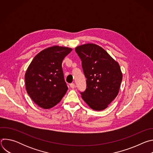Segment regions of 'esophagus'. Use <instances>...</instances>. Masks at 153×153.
<instances>
[{
  "label": "esophagus",
  "instance_id": "34e87169",
  "mask_svg": "<svg viewBox=\"0 0 153 153\" xmlns=\"http://www.w3.org/2000/svg\"><path fill=\"white\" fill-rule=\"evenodd\" d=\"M70 87H71V88H74L75 84H74V83H70Z\"/></svg>",
  "mask_w": 153,
  "mask_h": 153
}]
</instances>
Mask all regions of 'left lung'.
Returning <instances> with one entry per match:
<instances>
[{"instance_id":"1","label":"left lung","mask_w":153,"mask_h":153,"mask_svg":"<svg viewBox=\"0 0 153 153\" xmlns=\"http://www.w3.org/2000/svg\"><path fill=\"white\" fill-rule=\"evenodd\" d=\"M82 61L86 88L82 98L96 111L105 110L116 97L122 80L119 63L102 47L94 43L77 47Z\"/></svg>"}]
</instances>
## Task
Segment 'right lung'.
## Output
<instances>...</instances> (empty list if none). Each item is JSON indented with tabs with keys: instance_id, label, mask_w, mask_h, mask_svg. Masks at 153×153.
<instances>
[{
	"instance_id": "obj_1",
	"label": "right lung",
	"mask_w": 153,
	"mask_h": 153,
	"mask_svg": "<svg viewBox=\"0 0 153 153\" xmlns=\"http://www.w3.org/2000/svg\"><path fill=\"white\" fill-rule=\"evenodd\" d=\"M72 49L53 46L38 53L26 71L27 93L40 107L51 108L60 102L68 86L64 80L62 63Z\"/></svg>"
}]
</instances>
